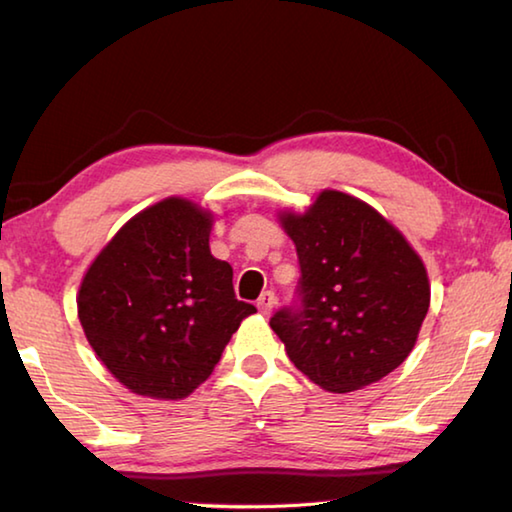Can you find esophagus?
Wrapping results in <instances>:
<instances>
[{
  "label": "esophagus",
  "mask_w": 512,
  "mask_h": 512,
  "mask_svg": "<svg viewBox=\"0 0 512 512\" xmlns=\"http://www.w3.org/2000/svg\"><path fill=\"white\" fill-rule=\"evenodd\" d=\"M275 302H277V298H275V293L273 291H264L262 296H259V300H257V309L262 311L264 316H268L273 311V307H275Z\"/></svg>",
  "instance_id": "1"
}]
</instances>
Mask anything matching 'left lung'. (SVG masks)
Here are the masks:
<instances>
[{"label":"left lung","instance_id":"obj_1","mask_svg":"<svg viewBox=\"0 0 512 512\" xmlns=\"http://www.w3.org/2000/svg\"><path fill=\"white\" fill-rule=\"evenodd\" d=\"M277 219L300 259V307L271 318L289 359L329 393H352L409 357L429 311L420 255L375 207L323 189Z\"/></svg>","mask_w":512,"mask_h":512}]
</instances>
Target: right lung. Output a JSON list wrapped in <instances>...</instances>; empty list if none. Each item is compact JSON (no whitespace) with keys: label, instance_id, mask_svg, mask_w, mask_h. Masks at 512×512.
<instances>
[{"label":"right lung","instance_id":"obj_1","mask_svg":"<svg viewBox=\"0 0 512 512\" xmlns=\"http://www.w3.org/2000/svg\"><path fill=\"white\" fill-rule=\"evenodd\" d=\"M214 214L169 196L128 219L88 266L76 307L85 339L128 391L192 395L255 307L210 253Z\"/></svg>","mask_w":512,"mask_h":512}]
</instances>
